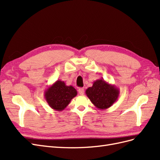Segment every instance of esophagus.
I'll return each instance as SVG.
<instances>
[{"label": "esophagus", "mask_w": 160, "mask_h": 160, "mask_svg": "<svg viewBox=\"0 0 160 160\" xmlns=\"http://www.w3.org/2000/svg\"><path fill=\"white\" fill-rule=\"evenodd\" d=\"M84 89L83 88H80V89H79V95H83V94H84Z\"/></svg>", "instance_id": "obj_1"}]
</instances>
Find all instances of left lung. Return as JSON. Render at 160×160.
Returning a JSON list of instances; mask_svg holds the SVG:
<instances>
[{"mask_svg": "<svg viewBox=\"0 0 160 160\" xmlns=\"http://www.w3.org/2000/svg\"><path fill=\"white\" fill-rule=\"evenodd\" d=\"M85 93L97 108L104 110L110 108L118 100L119 89L101 79L95 81L93 86L86 89Z\"/></svg>", "mask_w": 160, "mask_h": 160, "instance_id": "left-lung-1", "label": "left lung"}]
</instances>
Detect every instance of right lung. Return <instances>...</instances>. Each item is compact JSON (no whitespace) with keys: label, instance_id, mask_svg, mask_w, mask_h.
<instances>
[{"label":"right lung","instance_id":"right-lung-1","mask_svg":"<svg viewBox=\"0 0 160 160\" xmlns=\"http://www.w3.org/2000/svg\"><path fill=\"white\" fill-rule=\"evenodd\" d=\"M77 95V91L71 85H66L64 81L57 80L45 91V99L50 107L61 111Z\"/></svg>","mask_w":160,"mask_h":160}]
</instances>
